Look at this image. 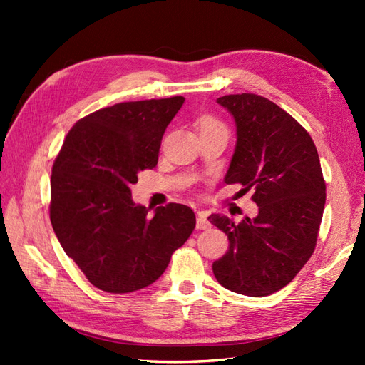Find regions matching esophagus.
<instances>
[{
  "label": "esophagus",
  "instance_id": "1",
  "mask_svg": "<svg viewBox=\"0 0 365 365\" xmlns=\"http://www.w3.org/2000/svg\"><path fill=\"white\" fill-rule=\"evenodd\" d=\"M210 226H212V224H210V221H208V218H207V213L205 212H197L196 227L199 230H204V229H208Z\"/></svg>",
  "mask_w": 365,
  "mask_h": 365
}]
</instances>
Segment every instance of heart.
<instances>
[{"label":"heart","instance_id":"1","mask_svg":"<svg viewBox=\"0 0 365 365\" xmlns=\"http://www.w3.org/2000/svg\"><path fill=\"white\" fill-rule=\"evenodd\" d=\"M199 127L200 128H210V127H222V125H221V122L218 119L212 118V115H205V118L200 119Z\"/></svg>","mask_w":365,"mask_h":365}]
</instances>
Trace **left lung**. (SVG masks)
Returning <instances> with one entry per match:
<instances>
[{
    "instance_id": "left-lung-1",
    "label": "left lung",
    "mask_w": 365,
    "mask_h": 365,
    "mask_svg": "<svg viewBox=\"0 0 365 365\" xmlns=\"http://www.w3.org/2000/svg\"><path fill=\"white\" fill-rule=\"evenodd\" d=\"M237 123V147L224 182L240 183L259 207L255 218L235 224L212 215L229 238L213 262L222 287L246 297H268L293 281L314 254L327 183L311 135L281 106L257 94L218 98Z\"/></svg>"
}]
</instances>
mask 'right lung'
<instances>
[{
	"label": "right lung",
	"mask_w": 365,
	"mask_h": 365,
	"mask_svg": "<svg viewBox=\"0 0 365 365\" xmlns=\"http://www.w3.org/2000/svg\"><path fill=\"white\" fill-rule=\"evenodd\" d=\"M182 96L123 102L80 119L51 168L50 221L88 281L108 293L153 284L196 226L188 205H136L130 187L158 163Z\"/></svg>",
	"instance_id": "1"
}]
</instances>
